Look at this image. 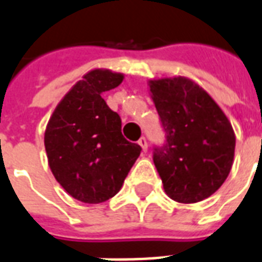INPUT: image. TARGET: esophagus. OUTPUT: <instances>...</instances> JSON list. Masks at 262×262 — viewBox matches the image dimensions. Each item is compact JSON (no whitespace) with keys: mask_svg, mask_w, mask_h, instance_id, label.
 <instances>
[{"mask_svg":"<svg viewBox=\"0 0 262 262\" xmlns=\"http://www.w3.org/2000/svg\"><path fill=\"white\" fill-rule=\"evenodd\" d=\"M139 144L141 145L143 151H144V152H147V149H148V143H147V139H145V137H141V139L139 140Z\"/></svg>","mask_w":262,"mask_h":262,"instance_id":"34e87169","label":"esophagus"}]
</instances>
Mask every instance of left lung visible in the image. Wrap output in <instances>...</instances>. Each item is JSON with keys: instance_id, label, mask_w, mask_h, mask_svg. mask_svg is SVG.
I'll return each mask as SVG.
<instances>
[{"instance_id": "obj_1", "label": "left lung", "mask_w": 262, "mask_h": 262, "mask_svg": "<svg viewBox=\"0 0 262 262\" xmlns=\"http://www.w3.org/2000/svg\"><path fill=\"white\" fill-rule=\"evenodd\" d=\"M165 132L152 159L165 192L180 203L206 199L228 177L235 135L228 118L202 88L184 77L149 82Z\"/></svg>"}]
</instances>
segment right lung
<instances>
[{
	"mask_svg": "<svg viewBox=\"0 0 262 262\" xmlns=\"http://www.w3.org/2000/svg\"><path fill=\"white\" fill-rule=\"evenodd\" d=\"M122 79L108 70L88 73L60 101L45 130L52 173L81 202L101 203L118 193L141 152L123 137L121 117L101 97Z\"/></svg>",
	"mask_w": 262,
	"mask_h": 262,
	"instance_id": "add662e5",
	"label": "right lung"
}]
</instances>
